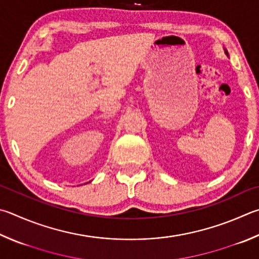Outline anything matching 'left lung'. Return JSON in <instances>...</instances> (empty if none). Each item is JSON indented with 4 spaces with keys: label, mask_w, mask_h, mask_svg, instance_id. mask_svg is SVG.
<instances>
[{
    "label": "left lung",
    "mask_w": 259,
    "mask_h": 259,
    "mask_svg": "<svg viewBox=\"0 0 259 259\" xmlns=\"http://www.w3.org/2000/svg\"><path fill=\"white\" fill-rule=\"evenodd\" d=\"M225 54H227V55H228V52H227V51H225Z\"/></svg>",
    "instance_id": "8db88e82"
}]
</instances>
